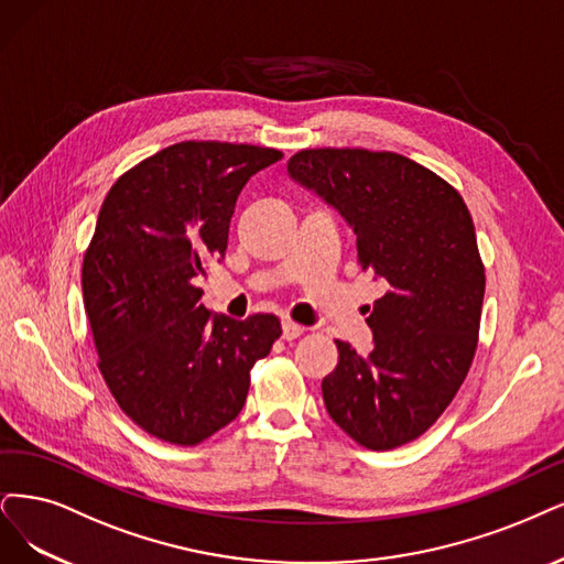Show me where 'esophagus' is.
<instances>
[{"label": "esophagus", "mask_w": 564, "mask_h": 564, "mask_svg": "<svg viewBox=\"0 0 564 564\" xmlns=\"http://www.w3.org/2000/svg\"><path fill=\"white\" fill-rule=\"evenodd\" d=\"M304 325H297V323H293V321H283V339L285 341H293V339H297V337H302L304 335Z\"/></svg>", "instance_id": "obj_1"}]
</instances>
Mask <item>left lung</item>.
<instances>
[{"label": "left lung", "mask_w": 564, "mask_h": 564, "mask_svg": "<svg viewBox=\"0 0 564 564\" xmlns=\"http://www.w3.org/2000/svg\"><path fill=\"white\" fill-rule=\"evenodd\" d=\"M288 174L356 235L358 262L386 290L367 325V356L337 341L323 379L329 419L371 451L404 446L436 423L471 367L486 293L474 223L460 193L398 153L314 149Z\"/></svg>", "instance_id": "8db88e82"}]
</instances>
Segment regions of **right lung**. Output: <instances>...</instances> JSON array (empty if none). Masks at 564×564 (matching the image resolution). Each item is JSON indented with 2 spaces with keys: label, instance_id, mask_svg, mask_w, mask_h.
Listing matches in <instances>:
<instances>
[{
  "label": "right lung",
  "instance_id": "obj_1",
  "mask_svg": "<svg viewBox=\"0 0 564 564\" xmlns=\"http://www.w3.org/2000/svg\"><path fill=\"white\" fill-rule=\"evenodd\" d=\"M283 158L248 143L181 141L122 174L83 258L99 371L149 434L195 446L243 409L250 369L281 337L271 314L212 316L195 279L227 250L250 176Z\"/></svg>",
  "mask_w": 564,
  "mask_h": 564
}]
</instances>
